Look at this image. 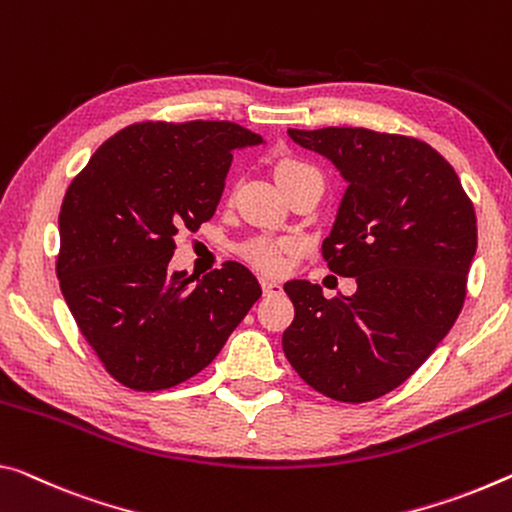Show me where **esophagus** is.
Wrapping results in <instances>:
<instances>
[{
  "label": "esophagus",
  "instance_id": "obj_1",
  "mask_svg": "<svg viewBox=\"0 0 512 512\" xmlns=\"http://www.w3.org/2000/svg\"><path fill=\"white\" fill-rule=\"evenodd\" d=\"M261 288L265 295H277V293H281V281L270 279V277H261Z\"/></svg>",
  "mask_w": 512,
  "mask_h": 512
}]
</instances>
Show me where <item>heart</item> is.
I'll use <instances>...</instances> for the list:
<instances>
[{
    "instance_id": "obj_1",
    "label": "heart",
    "mask_w": 512,
    "mask_h": 512,
    "mask_svg": "<svg viewBox=\"0 0 512 512\" xmlns=\"http://www.w3.org/2000/svg\"><path fill=\"white\" fill-rule=\"evenodd\" d=\"M311 164H306L302 160H295V157H281V160L274 164V178H277L279 187H283L288 180H293L295 176L304 174V171H311ZM288 242L283 240H254L245 245L242 254L249 263H254L256 267H261L265 272H274L283 265V254H286Z\"/></svg>"
}]
</instances>
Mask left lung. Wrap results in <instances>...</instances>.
Wrapping results in <instances>:
<instances>
[{
	"mask_svg": "<svg viewBox=\"0 0 512 512\" xmlns=\"http://www.w3.org/2000/svg\"><path fill=\"white\" fill-rule=\"evenodd\" d=\"M348 180L322 258L355 277L352 297L295 279V318L283 352L302 380L341 403L400 387L458 320L476 254V212L462 183L426 141L366 128L288 130Z\"/></svg>",
	"mask_w": 512,
	"mask_h": 512,
	"instance_id": "8db88e82",
	"label": "left lung"
}]
</instances>
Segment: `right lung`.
I'll use <instances>...</instances> for the list:
<instances>
[{"mask_svg":"<svg viewBox=\"0 0 512 512\" xmlns=\"http://www.w3.org/2000/svg\"><path fill=\"white\" fill-rule=\"evenodd\" d=\"M263 137L231 121H144L109 137L59 212L57 277L70 313L123 387L160 391L203 371L261 297L226 261L193 283L171 272L178 231L215 215L235 148Z\"/></svg>","mask_w":512,"mask_h":512,"instance_id":"right-lung-1","label":"right lung"}]
</instances>
